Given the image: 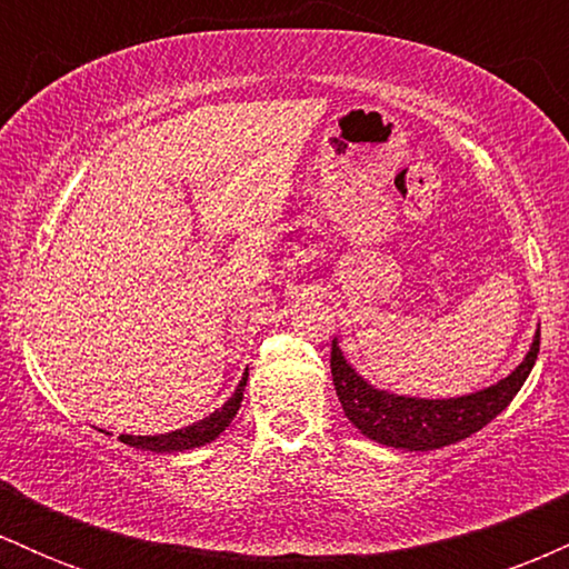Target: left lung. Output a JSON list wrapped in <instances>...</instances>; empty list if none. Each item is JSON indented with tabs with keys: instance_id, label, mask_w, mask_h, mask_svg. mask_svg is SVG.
Returning <instances> with one entry per match:
<instances>
[{
	"instance_id": "obj_1",
	"label": "left lung",
	"mask_w": 569,
	"mask_h": 569,
	"mask_svg": "<svg viewBox=\"0 0 569 569\" xmlns=\"http://www.w3.org/2000/svg\"><path fill=\"white\" fill-rule=\"evenodd\" d=\"M538 350L540 329L535 331L525 361L500 382L457 398H411L388 393V390L375 388L363 380L345 361L335 339L331 342V380H335L345 417L367 439L385 443V447L407 449V452H428V449H441L468 439L487 422H492L530 377Z\"/></svg>"
}]
</instances>
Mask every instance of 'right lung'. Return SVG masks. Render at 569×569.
<instances>
[{
    "mask_svg": "<svg viewBox=\"0 0 569 569\" xmlns=\"http://www.w3.org/2000/svg\"><path fill=\"white\" fill-rule=\"evenodd\" d=\"M246 380H248V369H246L243 380H240L238 388H234L230 401H227L221 409L211 411L208 417H202V420L192 422V426L171 430V433H160V436L122 433L120 441L128 443V447H136V449H149V452H184V449H194V447H202V443H211L217 436L224 433V428L230 426L232 417L238 415L240 401H243Z\"/></svg>",
    "mask_w": 569,
    "mask_h": 569,
    "instance_id": "right-lung-1",
    "label": "right lung"
}]
</instances>
